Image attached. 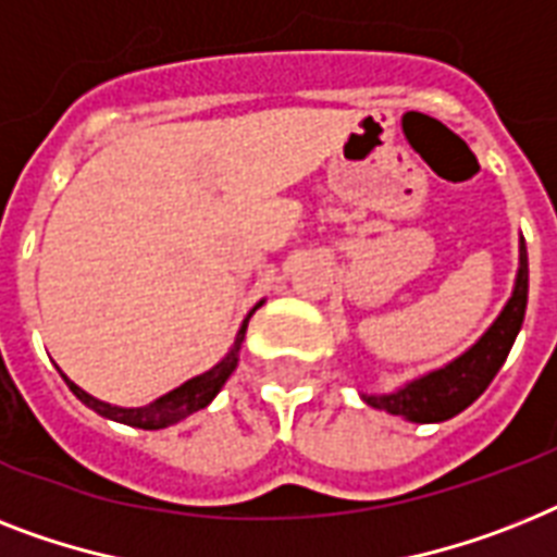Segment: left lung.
Wrapping results in <instances>:
<instances>
[{
  "label": "left lung",
  "instance_id": "left-lung-1",
  "mask_svg": "<svg viewBox=\"0 0 557 557\" xmlns=\"http://www.w3.org/2000/svg\"><path fill=\"white\" fill-rule=\"evenodd\" d=\"M527 292L529 263L527 246L521 243V269H518V280H515V292L506 302V309L500 311V318L492 323L490 332L483 334L467 355H460L446 369H437V372L409 383L395 395H369L366 404L388 411V414L414 420V423H441V420L460 414L486 392L492 377L504 366L515 337L521 332L523 314H527Z\"/></svg>",
  "mask_w": 557,
  "mask_h": 557
}]
</instances>
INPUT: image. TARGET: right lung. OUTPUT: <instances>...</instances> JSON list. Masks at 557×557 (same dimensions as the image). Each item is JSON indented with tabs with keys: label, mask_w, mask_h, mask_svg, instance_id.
I'll list each match as a JSON object with an SVG mask.
<instances>
[{
	"label": "right lung",
	"mask_w": 557,
	"mask_h": 557,
	"mask_svg": "<svg viewBox=\"0 0 557 557\" xmlns=\"http://www.w3.org/2000/svg\"><path fill=\"white\" fill-rule=\"evenodd\" d=\"M248 318H251V314H248ZM248 318L237 334V346H234V351L225 357L223 363H216L214 369H208L206 374L183 383L180 388L169 392V395L160 397V400H153L151 406H143V409H120V406H108L102 404V400H97V397H90L88 392H83V388L67 381V377L65 383L71 386V392H74L85 406H88V409H94L97 414H102V418L120 420V423H128V426H137V429L174 426V423L185 420L188 414H194V411L206 409V406L214 400L216 392L223 388V383L228 381V374H232L234 366H237V349H239V343H243V337H246Z\"/></svg>",
	"instance_id": "right-lung-1"
}]
</instances>
